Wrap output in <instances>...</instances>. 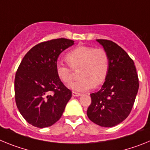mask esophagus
Returning <instances> with one entry per match:
<instances>
[{
    "instance_id": "esophagus-1",
    "label": "esophagus",
    "mask_w": 150,
    "mask_h": 150,
    "mask_svg": "<svg viewBox=\"0 0 150 150\" xmlns=\"http://www.w3.org/2000/svg\"><path fill=\"white\" fill-rule=\"evenodd\" d=\"M72 95L74 97H79V96H80V95H81V94L78 93V92H76V91H73Z\"/></svg>"
}]
</instances>
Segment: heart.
Segmentation results:
<instances>
[{
	"label": "heart",
	"mask_w": 150,
	"mask_h": 150,
	"mask_svg": "<svg viewBox=\"0 0 150 150\" xmlns=\"http://www.w3.org/2000/svg\"><path fill=\"white\" fill-rule=\"evenodd\" d=\"M66 59L74 71L79 68L78 76L80 79L70 85L71 89L76 91H87L105 81L109 71L110 62L108 54L104 49L78 46L69 52ZM71 69L62 62L57 63V74L64 83H70L73 80L74 74Z\"/></svg>",
	"instance_id": "1"
}]
</instances>
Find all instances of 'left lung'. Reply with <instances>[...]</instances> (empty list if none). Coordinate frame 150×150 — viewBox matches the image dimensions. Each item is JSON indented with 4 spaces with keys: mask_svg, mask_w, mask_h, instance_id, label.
I'll use <instances>...</instances> for the list:
<instances>
[{
    "mask_svg": "<svg viewBox=\"0 0 150 150\" xmlns=\"http://www.w3.org/2000/svg\"><path fill=\"white\" fill-rule=\"evenodd\" d=\"M109 56V71L101 88L90 94L91 103L87 116L102 127H113L130 114L139 88V80L133 60L116 43L97 40Z\"/></svg>",
    "mask_w": 150,
    "mask_h": 150,
    "instance_id": "left-lung-1",
    "label": "left lung"
}]
</instances>
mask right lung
Returning a JSON list of instances; mask_svg holds the SVG:
<instances>
[{
	"label": "right lung",
	"mask_w": 150,
	"mask_h": 150,
	"mask_svg": "<svg viewBox=\"0 0 150 150\" xmlns=\"http://www.w3.org/2000/svg\"><path fill=\"white\" fill-rule=\"evenodd\" d=\"M74 41L59 38L42 42L28 52L15 76V99L24 119L33 126L46 128L63 114L72 92L56 72L57 60Z\"/></svg>",
	"instance_id": "1"
}]
</instances>
